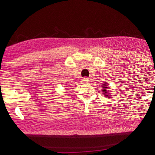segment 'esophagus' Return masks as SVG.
<instances>
[{
    "instance_id": "obj_1",
    "label": "esophagus",
    "mask_w": 155,
    "mask_h": 155,
    "mask_svg": "<svg viewBox=\"0 0 155 155\" xmlns=\"http://www.w3.org/2000/svg\"><path fill=\"white\" fill-rule=\"evenodd\" d=\"M83 82L84 83H89L90 82V78H87V77H85V78H83Z\"/></svg>"
}]
</instances>
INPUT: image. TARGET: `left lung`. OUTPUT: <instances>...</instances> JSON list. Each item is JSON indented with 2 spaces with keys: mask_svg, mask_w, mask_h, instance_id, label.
<instances>
[{
  "mask_svg": "<svg viewBox=\"0 0 155 155\" xmlns=\"http://www.w3.org/2000/svg\"><path fill=\"white\" fill-rule=\"evenodd\" d=\"M102 88L103 89V94H104V97H107V98H109L110 96L111 95V94H110V90H109V87L107 85V83H103V85H102Z\"/></svg>",
  "mask_w": 155,
  "mask_h": 155,
  "instance_id": "obj_1",
  "label": "left lung"
}]
</instances>
